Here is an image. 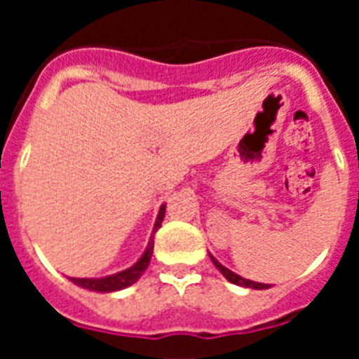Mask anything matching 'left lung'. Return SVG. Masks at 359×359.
<instances>
[{
	"label": "left lung",
	"mask_w": 359,
	"mask_h": 359,
	"mask_svg": "<svg viewBox=\"0 0 359 359\" xmlns=\"http://www.w3.org/2000/svg\"><path fill=\"white\" fill-rule=\"evenodd\" d=\"M210 259H212V262H214L215 268H217L219 271L223 273V277L226 278L228 282H231V284H237V286H244V287H253V290H268V287H269V284H261V282H253V280H248V278L239 277L237 273H233V271H230L228 268H224L221 262L215 261L212 255H210Z\"/></svg>",
	"instance_id": "1"
}]
</instances>
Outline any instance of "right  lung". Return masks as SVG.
<instances>
[{"instance_id": "right-lung-1", "label": "right lung", "mask_w": 359, "mask_h": 359, "mask_svg": "<svg viewBox=\"0 0 359 359\" xmlns=\"http://www.w3.org/2000/svg\"><path fill=\"white\" fill-rule=\"evenodd\" d=\"M165 217V205H161L160 212H158V217H156V224H154V231L161 226V221ZM152 231V233H154ZM152 248H154V241H149L147 244V250L144 252V255L140 257V261L133 264L131 268L123 269L120 273L115 275H109V277H102V278H73L69 277V280L73 284H77V286L84 287V290H90V291H100V293H111V291H118L123 290V287H129L131 284H135L138 278L142 277L145 269H147L149 262H151V257H152Z\"/></svg>"}]
</instances>
